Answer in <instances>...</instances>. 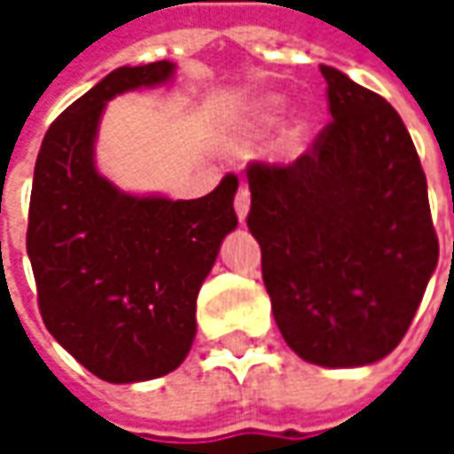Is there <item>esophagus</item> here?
<instances>
[{
  "label": "esophagus",
  "instance_id": "obj_1",
  "mask_svg": "<svg viewBox=\"0 0 454 454\" xmlns=\"http://www.w3.org/2000/svg\"><path fill=\"white\" fill-rule=\"evenodd\" d=\"M235 212H237V219H239V224H245L247 212H250V189H247L245 184H239V189H237Z\"/></svg>",
  "mask_w": 454,
  "mask_h": 454
}]
</instances>
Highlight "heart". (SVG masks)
Wrapping results in <instances>:
<instances>
[{"mask_svg": "<svg viewBox=\"0 0 454 454\" xmlns=\"http://www.w3.org/2000/svg\"><path fill=\"white\" fill-rule=\"evenodd\" d=\"M283 108H286V100L280 96L254 98L253 103L247 106L245 115L239 118V123L235 126L232 136H230V144L232 146H247V144H253L257 138H262L278 123ZM308 133H310L308 118L305 115H290L288 121L283 123L280 133H278V141H275L278 156L295 159L305 149Z\"/></svg>", "mask_w": 454, "mask_h": 454, "instance_id": "b5f03b06", "label": "heart"}]
</instances>
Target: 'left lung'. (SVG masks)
<instances>
[{
  "label": "left lung",
  "instance_id": "8db88e82",
  "mask_svg": "<svg viewBox=\"0 0 454 454\" xmlns=\"http://www.w3.org/2000/svg\"><path fill=\"white\" fill-rule=\"evenodd\" d=\"M331 123L290 166H247V227L283 339L354 369L404 339L440 245L407 126L381 96L321 65Z\"/></svg>",
  "mask_w": 454,
  "mask_h": 454
}]
</instances>
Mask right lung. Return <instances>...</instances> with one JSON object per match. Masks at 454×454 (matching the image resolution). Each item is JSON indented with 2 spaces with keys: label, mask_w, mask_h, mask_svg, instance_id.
<instances>
[{
  "label": "right lung",
  "mask_w": 454,
  "mask_h": 454,
  "mask_svg": "<svg viewBox=\"0 0 454 454\" xmlns=\"http://www.w3.org/2000/svg\"><path fill=\"white\" fill-rule=\"evenodd\" d=\"M168 60L118 67L44 133L29 197L27 254L47 331L103 381L174 372L197 336V295L237 227V176L200 200L129 194L96 166L108 100L164 85Z\"/></svg>",
  "instance_id": "1"
}]
</instances>
